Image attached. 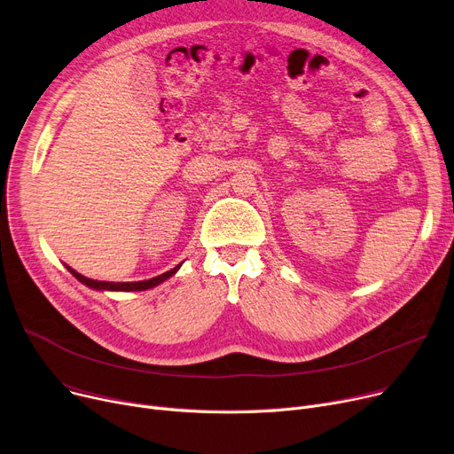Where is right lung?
<instances>
[{
    "instance_id": "add662e5",
    "label": "right lung",
    "mask_w": 454,
    "mask_h": 454,
    "mask_svg": "<svg viewBox=\"0 0 454 454\" xmlns=\"http://www.w3.org/2000/svg\"><path fill=\"white\" fill-rule=\"evenodd\" d=\"M178 268H180V264H178V266H175V268H171L169 271H166V274L157 276V278H153V279H147V281H135V283H111V281H95V279H89V278H85V276L78 274L76 270H73V268H69V266H67V270L71 271V274H73L80 283L87 285L89 288H95V290H116V292H118V290H120V292H137V290H147V288H153V286L160 285L162 281H166L168 278H171Z\"/></svg>"
}]
</instances>
